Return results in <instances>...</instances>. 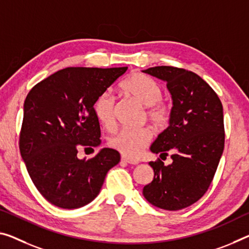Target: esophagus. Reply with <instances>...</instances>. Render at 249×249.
Returning <instances> with one entry per match:
<instances>
[{
  "instance_id": "34e87169",
  "label": "esophagus",
  "mask_w": 249,
  "mask_h": 249,
  "mask_svg": "<svg viewBox=\"0 0 249 249\" xmlns=\"http://www.w3.org/2000/svg\"><path fill=\"white\" fill-rule=\"evenodd\" d=\"M121 161L127 162V163H130V164H138V163H139V161H138V160L129 159V158H127V157H121Z\"/></svg>"
}]
</instances>
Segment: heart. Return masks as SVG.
<instances>
[{"label": "heart", "mask_w": 249, "mask_h": 249, "mask_svg": "<svg viewBox=\"0 0 249 249\" xmlns=\"http://www.w3.org/2000/svg\"><path fill=\"white\" fill-rule=\"evenodd\" d=\"M120 90L128 98L144 106L143 117L157 129L166 128L173 117V106L162 100V89L150 76L132 72L120 83ZM94 113L107 130L116 127V98L110 92H103L94 102ZM152 138L151 129L141 127L122 129L110 139L109 143L122 155L136 158Z\"/></svg>", "instance_id": "obj_1"}]
</instances>
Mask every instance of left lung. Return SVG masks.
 Instances as JSON below:
<instances>
[{
    "label": "left lung",
    "mask_w": 249,
    "mask_h": 249,
    "mask_svg": "<svg viewBox=\"0 0 249 249\" xmlns=\"http://www.w3.org/2000/svg\"><path fill=\"white\" fill-rule=\"evenodd\" d=\"M167 82L173 98L169 127L160 133L150 150L170 154L173 163L159 158L149 164L154 180L143 187V196L156 207L179 210L206 194L225 146L223 105L205 80L176 67H154L143 71Z\"/></svg>",
    "instance_id": "8db88e82"
}]
</instances>
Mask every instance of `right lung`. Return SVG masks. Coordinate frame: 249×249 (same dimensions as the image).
Here are the masks:
<instances>
[{"label":"right lung","instance_id":"1","mask_svg":"<svg viewBox=\"0 0 249 249\" xmlns=\"http://www.w3.org/2000/svg\"><path fill=\"white\" fill-rule=\"evenodd\" d=\"M70 67L34 86L26 95L18 147L34 186L56 207H82L98 196L120 154L103 148L93 158L76 154L100 144L94 102L127 71Z\"/></svg>","mask_w":249,"mask_h":249}]
</instances>
